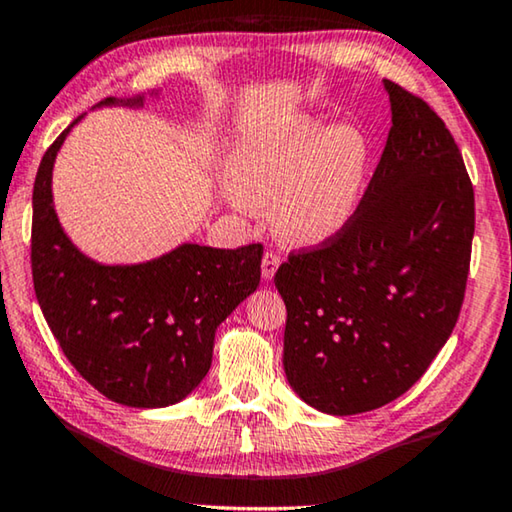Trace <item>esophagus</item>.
<instances>
[{
    "instance_id": "obj_1",
    "label": "esophagus",
    "mask_w": 512,
    "mask_h": 512,
    "mask_svg": "<svg viewBox=\"0 0 512 512\" xmlns=\"http://www.w3.org/2000/svg\"><path fill=\"white\" fill-rule=\"evenodd\" d=\"M281 263V258L274 254V251H265L263 254V261H261V272H263V279H272L274 272H277Z\"/></svg>"
}]
</instances>
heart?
Returning a JSON list of instances; mask_svg holds the SVG:
<instances>
[{
  "label": "heart",
  "mask_w": 512,
  "mask_h": 512,
  "mask_svg": "<svg viewBox=\"0 0 512 512\" xmlns=\"http://www.w3.org/2000/svg\"><path fill=\"white\" fill-rule=\"evenodd\" d=\"M367 143L353 127L298 122L244 140L231 159L233 203H272V221L293 242H321L342 231L360 201Z\"/></svg>",
  "instance_id": "obj_1"
}]
</instances>
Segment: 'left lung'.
<instances>
[{"mask_svg":"<svg viewBox=\"0 0 512 512\" xmlns=\"http://www.w3.org/2000/svg\"><path fill=\"white\" fill-rule=\"evenodd\" d=\"M392 127L342 231L288 254L284 372L309 406L353 416L392 402L448 342L469 279L473 184L446 122L385 80Z\"/></svg>","mask_w":512,"mask_h":512,"instance_id":"left-lung-1","label":"left lung"}]
</instances>
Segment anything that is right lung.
Listing matches in <instances>:
<instances>
[{"label":"right lung","mask_w":512,"mask_h":512,"mask_svg":"<svg viewBox=\"0 0 512 512\" xmlns=\"http://www.w3.org/2000/svg\"><path fill=\"white\" fill-rule=\"evenodd\" d=\"M66 133L43 154L34 180L36 300L59 348L103 397L136 409L180 402L212 365L217 325L258 288L263 244H182L157 261L127 268L90 261L59 228L50 194Z\"/></svg>","instance_id":"1"}]
</instances>
